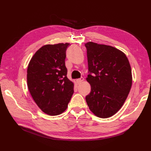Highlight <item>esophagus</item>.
I'll return each instance as SVG.
<instances>
[{
  "label": "esophagus",
  "instance_id": "1",
  "mask_svg": "<svg viewBox=\"0 0 151 151\" xmlns=\"http://www.w3.org/2000/svg\"><path fill=\"white\" fill-rule=\"evenodd\" d=\"M83 81H84V78L81 77V78H78V79L76 80V83H77L78 84H81Z\"/></svg>",
  "mask_w": 151,
  "mask_h": 151
}]
</instances>
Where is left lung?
<instances>
[{
	"label": "left lung",
	"instance_id": "8db88e82",
	"mask_svg": "<svg viewBox=\"0 0 151 151\" xmlns=\"http://www.w3.org/2000/svg\"><path fill=\"white\" fill-rule=\"evenodd\" d=\"M90 93L86 97L88 106L96 116L108 118L120 110L132 83V70L127 56L116 48L88 42Z\"/></svg>",
	"mask_w": 151,
	"mask_h": 151
}]
</instances>
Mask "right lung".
<instances>
[{"label": "right lung", "instance_id": "right-lung-1", "mask_svg": "<svg viewBox=\"0 0 151 151\" xmlns=\"http://www.w3.org/2000/svg\"><path fill=\"white\" fill-rule=\"evenodd\" d=\"M69 43L46 45L32 58L27 69L30 95L44 113L57 115L65 111L74 93L67 77L65 60Z\"/></svg>", "mask_w": 151, "mask_h": 151}]
</instances>
